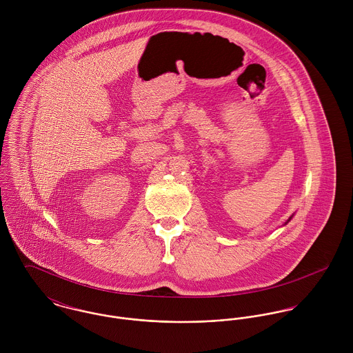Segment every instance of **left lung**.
<instances>
[{
	"mask_svg": "<svg viewBox=\"0 0 353 353\" xmlns=\"http://www.w3.org/2000/svg\"><path fill=\"white\" fill-rule=\"evenodd\" d=\"M292 217H294V214H292V216H291V217H290V219H288V220H287V221H285V224H287V223H288V221H290V220H291V219H292Z\"/></svg>",
	"mask_w": 353,
	"mask_h": 353,
	"instance_id": "1",
	"label": "left lung"
}]
</instances>
